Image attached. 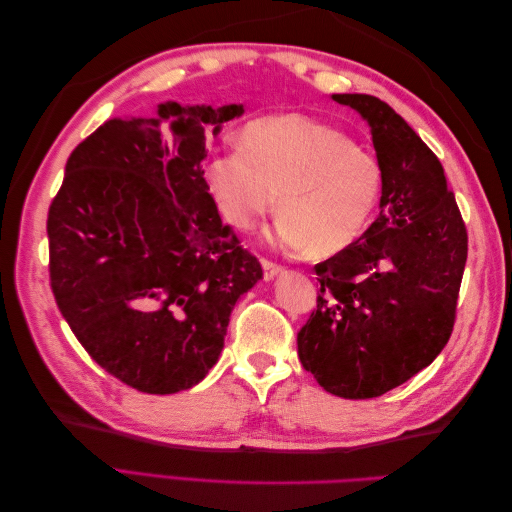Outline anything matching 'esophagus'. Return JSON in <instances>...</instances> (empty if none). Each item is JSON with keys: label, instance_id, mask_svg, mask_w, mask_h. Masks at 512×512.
Listing matches in <instances>:
<instances>
[{"label": "esophagus", "instance_id": "1", "mask_svg": "<svg viewBox=\"0 0 512 512\" xmlns=\"http://www.w3.org/2000/svg\"><path fill=\"white\" fill-rule=\"evenodd\" d=\"M262 271H265V280L271 282L282 273V267L275 265V262H271V260H262Z\"/></svg>", "mask_w": 512, "mask_h": 512}]
</instances>
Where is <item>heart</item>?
Listing matches in <instances>:
<instances>
[{"instance_id": "b5f03b06", "label": "heart", "mask_w": 512, "mask_h": 512, "mask_svg": "<svg viewBox=\"0 0 512 512\" xmlns=\"http://www.w3.org/2000/svg\"><path fill=\"white\" fill-rule=\"evenodd\" d=\"M207 179L222 215L241 230L277 200L275 241L309 247L314 256H333L359 239L380 192V170L367 151L342 130L299 113L247 123L241 147L213 156Z\"/></svg>"}]
</instances>
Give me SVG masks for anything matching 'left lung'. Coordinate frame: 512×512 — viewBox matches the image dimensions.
<instances>
[{
    "mask_svg": "<svg viewBox=\"0 0 512 512\" xmlns=\"http://www.w3.org/2000/svg\"><path fill=\"white\" fill-rule=\"evenodd\" d=\"M369 126L382 196L359 241L316 265L318 307L299 359L344 399L380 397L433 363L453 333L468 232L440 160L404 117L365 94H333Z\"/></svg>",
    "mask_w": 512,
    "mask_h": 512,
    "instance_id": "left-lung-1",
    "label": "left lung"
}]
</instances>
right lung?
<instances>
[{
  "instance_id": "right-lung-1",
  "label": "right lung",
  "mask_w": 512,
  "mask_h": 512,
  "mask_svg": "<svg viewBox=\"0 0 512 512\" xmlns=\"http://www.w3.org/2000/svg\"><path fill=\"white\" fill-rule=\"evenodd\" d=\"M241 115L168 100L106 121L66 162L46 220L51 288L91 359L136 391L203 380L232 307L262 280L203 177L207 132Z\"/></svg>"
}]
</instances>
